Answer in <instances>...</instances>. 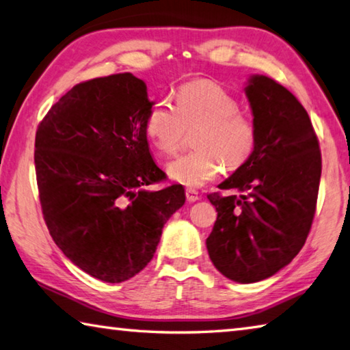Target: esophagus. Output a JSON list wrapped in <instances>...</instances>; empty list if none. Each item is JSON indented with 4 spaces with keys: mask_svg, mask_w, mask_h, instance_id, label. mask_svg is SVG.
I'll return each instance as SVG.
<instances>
[{
    "mask_svg": "<svg viewBox=\"0 0 350 350\" xmlns=\"http://www.w3.org/2000/svg\"><path fill=\"white\" fill-rule=\"evenodd\" d=\"M186 198L189 203H195V201H198L201 198V195L198 193V191H195V189H186Z\"/></svg>",
    "mask_w": 350,
    "mask_h": 350,
    "instance_id": "esophagus-1",
    "label": "esophagus"
}]
</instances>
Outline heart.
Instances as JSON below:
<instances>
[{
	"mask_svg": "<svg viewBox=\"0 0 350 350\" xmlns=\"http://www.w3.org/2000/svg\"><path fill=\"white\" fill-rule=\"evenodd\" d=\"M195 129L197 150L167 164V175L178 185L204 186L221 174L223 165L240 169L255 150L254 121L241 112L230 92L207 79L183 84L175 94V107L167 101L155 103L144 118L147 138L163 153H175L186 132Z\"/></svg>",
	"mask_w": 350,
	"mask_h": 350,
	"instance_id": "1",
	"label": "heart"
}]
</instances>
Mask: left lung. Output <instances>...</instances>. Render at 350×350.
<instances>
[{
  "instance_id": "left-lung-1",
  "label": "left lung",
  "mask_w": 350,
  "mask_h": 350,
  "mask_svg": "<svg viewBox=\"0 0 350 350\" xmlns=\"http://www.w3.org/2000/svg\"><path fill=\"white\" fill-rule=\"evenodd\" d=\"M256 129L249 161L207 195L218 212L207 252L219 272L255 283L289 265L314 221L321 178V150L306 109L265 75L246 88Z\"/></svg>"
}]
</instances>
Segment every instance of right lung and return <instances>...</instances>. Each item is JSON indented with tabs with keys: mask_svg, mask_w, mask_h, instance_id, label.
Returning a JSON list of instances; mask_svg holds the SVG:
<instances>
[{
	"mask_svg": "<svg viewBox=\"0 0 350 350\" xmlns=\"http://www.w3.org/2000/svg\"><path fill=\"white\" fill-rule=\"evenodd\" d=\"M132 73L83 81L53 104L35 137L42 217L73 265L106 283H121L153 258L163 228L185 204L181 185L152 159L144 118L152 107Z\"/></svg>",
	"mask_w": 350,
	"mask_h": 350,
	"instance_id": "1",
	"label": "right lung"
}]
</instances>
